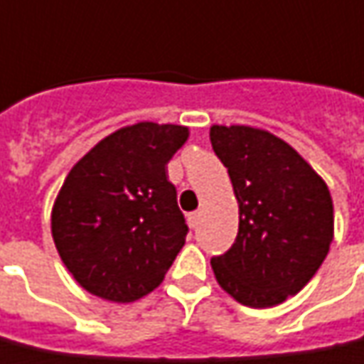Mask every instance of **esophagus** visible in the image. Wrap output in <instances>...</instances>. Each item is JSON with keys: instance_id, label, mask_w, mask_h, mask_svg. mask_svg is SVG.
<instances>
[{"instance_id": "obj_1", "label": "esophagus", "mask_w": 364, "mask_h": 364, "mask_svg": "<svg viewBox=\"0 0 364 364\" xmlns=\"http://www.w3.org/2000/svg\"><path fill=\"white\" fill-rule=\"evenodd\" d=\"M199 218H200V213H191L189 217H187L191 228H197V225H199Z\"/></svg>"}]
</instances>
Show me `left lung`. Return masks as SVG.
<instances>
[{"instance_id": "1", "label": "left lung", "mask_w": 364, "mask_h": 364, "mask_svg": "<svg viewBox=\"0 0 364 364\" xmlns=\"http://www.w3.org/2000/svg\"><path fill=\"white\" fill-rule=\"evenodd\" d=\"M238 200V235L210 260L218 286L238 304L274 307L314 278L333 242L327 183L294 147L252 126L210 128Z\"/></svg>"}]
</instances>
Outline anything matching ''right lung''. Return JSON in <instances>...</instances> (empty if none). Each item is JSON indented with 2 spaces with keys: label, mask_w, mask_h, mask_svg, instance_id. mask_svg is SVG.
I'll use <instances>...</instances> for the list:
<instances>
[{
  "label": "right lung",
  "mask_w": 364,
  "mask_h": 364,
  "mask_svg": "<svg viewBox=\"0 0 364 364\" xmlns=\"http://www.w3.org/2000/svg\"><path fill=\"white\" fill-rule=\"evenodd\" d=\"M189 128L138 122L100 139L68 171L50 232L73 278L92 296L129 304L164 282L187 225L167 164Z\"/></svg>",
  "instance_id": "obj_1"
}]
</instances>
